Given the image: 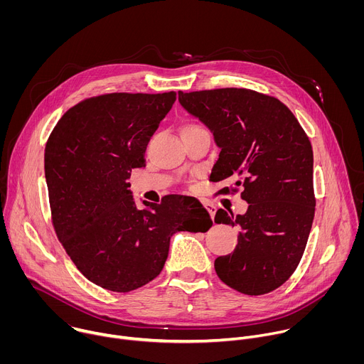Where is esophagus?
Returning <instances> with one entry per match:
<instances>
[{"label": "esophagus", "instance_id": "obj_1", "mask_svg": "<svg viewBox=\"0 0 364 364\" xmlns=\"http://www.w3.org/2000/svg\"><path fill=\"white\" fill-rule=\"evenodd\" d=\"M204 207L207 209V212L210 213L212 219H215V215H216V207H215L213 204H210V203H204Z\"/></svg>", "mask_w": 364, "mask_h": 364}]
</instances>
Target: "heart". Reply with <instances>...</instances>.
<instances>
[{"label":"heart","instance_id":"1","mask_svg":"<svg viewBox=\"0 0 364 364\" xmlns=\"http://www.w3.org/2000/svg\"><path fill=\"white\" fill-rule=\"evenodd\" d=\"M197 128H201L198 124L196 122H186L183 127H181V134L184 132H188V131H193V129H197Z\"/></svg>","mask_w":364,"mask_h":364}]
</instances>
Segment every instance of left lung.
Segmentation results:
<instances>
[{
	"label": "left lung",
	"instance_id": "obj_1",
	"mask_svg": "<svg viewBox=\"0 0 364 364\" xmlns=\"http://www.w3.org/2000/svg\"><path fill=\"white\" fill-rule=\"evenodd\" d=\"M181 105L210 128L222 148L210 180H237L223 193L249 203L245 215L219 209L215 222L240 228L218 277L246 295L279 288L296 269L316 213L313 146L298 119L269 95L245 87L178 92ZM220 190V191H222Z\"/></svg>",
	"mask_w": 364,
	"mask_h": 364
}]
</instances>
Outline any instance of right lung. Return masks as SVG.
Instances as JSON below:
<instances>
[{"label": "right lung", "mask_w": 364, "mask_h": 364, "mask_svg": "<svg viewBox=\"0 0 364 364\" xmlns=\"http://www.w3.org/2000/svg\"><path fill=\"white\" fill-rule=\"evenodd\" d=\"M176 102V92H115L72 107L44 149L51 223L76 268L93 284L129 292L157 278L178 230L213 225L200 204L183 219L178 197L138 210L128 187L145 167L148 141Z\"/></svg>", "instance_id": "1"}]
</instances>
